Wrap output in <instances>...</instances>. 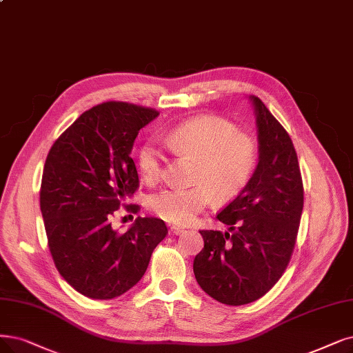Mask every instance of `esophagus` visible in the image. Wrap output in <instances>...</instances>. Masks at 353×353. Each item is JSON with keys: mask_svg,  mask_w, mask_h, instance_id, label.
Instances as JSON below:
<instances>
[{"mask_svg": "<svg viewBox=\"0 0 353 353\" xmlns=\"http://www.w3.org/2000/svg\"><path fill=\"white\" fill-rule=\"evenodd\" d=\"M169 230H171L172 234H181V233H184V229L179 228V225H172V228L169 229Z\"/></svg>", "mask_w": 353, "mask_h": 353, "instance_id": "34e87169", "label": "esophagus"}]
</instances>
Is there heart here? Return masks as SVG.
<instances>
[{
  "label": "heart",
  "instance_id": "1",
  "mask_svg": "<svg viewBox=\"0 0 353 353\" xmlns=\"http://www.w3.org/2000/svg\"><path fill=\"white\" fill-rule=\"evenodd\" d=\"M159 140L174 154L195 159V185L168 188L150 196V210L169 223H191L211 196L217 203L234 199L248 185L256 168L255 139L237 132L223 119H191L162 132ZM137 165L148 182L158 181L162 174V153L153 143H145L139 149Z\"/></svg>",
  "mask_w": 353,
  "mask_h": 353
}]
</instances>
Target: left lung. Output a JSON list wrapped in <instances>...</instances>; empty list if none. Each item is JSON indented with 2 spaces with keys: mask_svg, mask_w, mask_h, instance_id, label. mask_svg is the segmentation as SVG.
Segmentation results:
<instances>
[{
  "mask_svg": "<svg viewBox=\"0 0 353 353\" xmlns=\"http://www.w3.org/2000/svg\"><path fill=\"white\" fill-rule=\"evenodd\" d=\"M249 98L258 128L256 169L248 185L217 214L229 232L200 230L204 248L194 259L196 283L228 305L259 300L283 276L304 204L291 137L258 97Z\"/></svg>",
  "mask_w": 353,
  "mask_h": 353,
  "instance_id": "8db88e82",
  "label": "left lung"
}]
</instances>
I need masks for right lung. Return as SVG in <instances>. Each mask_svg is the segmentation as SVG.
<instances>
[{"mask_svg": "<svg viewBox=\"0 0 353 353\" xmlns=\"http://www.w3.org/2000/svg\"><path fill=\"white\" fill-rule=\"evenodd\" d=\"M159 112L121 101L98 104L69 125L50 148L40 210L56 270L92 300H111L134 287L153 249L168 234L161 219L137 217L120 233L111 217L139 188L130 158L134 139ZM128 211L137 213L139 205Z\"/></svg>", "mask_w": 353, "mask_h": 353, "instance_id": "add662e5", "label": "right lung"}]
</instances>
